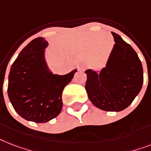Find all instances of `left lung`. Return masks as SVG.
<instances>
[{
	"mask_svg": "<svg viewBox=\"0 0 151 151\" xmlns=\"http://www.w3.org/2000/svg\"><path fill=\"white\" fill-rule=\"evenodd\" d=\"M115 45L106 68L99 74L86 71V90L89 100L100 109L122 111L140 93L144 82L141 62L137 52L119 35L112 32Z\"/></svg>",
	"mask_w": 151,
	"mask_h": 151,
	"instance_id": "obj_1",
	"label": "left lung"
}]
</instances>
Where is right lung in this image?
<instances>
[{
  "mask_svg": "<svg viewBox=\"0 0 151 151\" xmlns=\"http://www.w3.org/2000/svg\"><path fill=\"white\" fill-rule=\"evenodd\" d=\"M47 45L42 37L32 40L14 62L8 76L7 94L14 109L35 123H46L60 113L62 91L77 71L52 74L44 58Z\"/></svg>",
  "mask_w": 151,
  "mask_h": 151,
  "instance_id": "add662e5",
  "label": "right lung"
}]
</instances>
